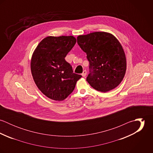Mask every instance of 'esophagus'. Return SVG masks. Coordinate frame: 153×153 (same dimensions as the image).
<instances>
[{"mask_svg": "<svg viewBox=\"0 0 153 153\" xmlns=\"http://www.w3.org/2000/svg\"><path fill=\"white\" fill-rule=\"evenodd\" d=\"M82 76H86V75H87V71L86 70H84V71H83V72H82Z\"/></svg>", "mask_w": 153, "mask_h": 153, "instance_id": "1", "label": "esophagus"}]
</instances>
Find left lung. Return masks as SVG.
<instances>
[{
  "mask_svg": "<svg viewBox=\"0 0 153 153\" xmlns=\"http://www.w3.org/2000/svg\"><path fill=\"white\" fill-rule=\"evenodd\" d=\"M77 42L87 53L89 74L87 81L95 89L106 92L123 81L127 68L124 49L118 39L105 32H95L77 37Z\"/></svg>",
  "mask_w": 153,
  "mask_h": 153,
  "instance_id": "8db88e82",
  "label": "left lung"
}]
</instances>
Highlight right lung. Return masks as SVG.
<instances>
[{
    "label": "right lung",
    "mask_w": 153,
    "mask_h": 153,
    "mask_svg": "<svg viewBox=\"0 0 153 153\" xmlns=\"http://www.w3.org/2000/svg\"><path fill=\"white\" fill-rule=\"evenodd\" d=\"M76 42L73 36H48L33 52L30 62L33 80L39 89L51 100H65L82 77L73 72L65 59Z\"/></svg>",
    "instance_id": "obj_1"
}]
</instances>
